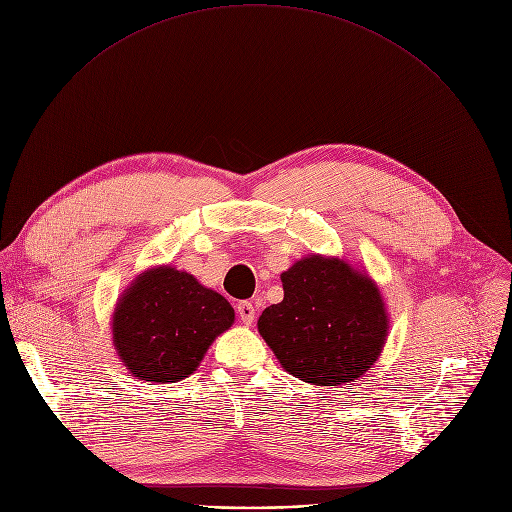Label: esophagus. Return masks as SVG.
Segmentation results:
<instances>
[{"label":"esophagus","instance_id":"esophagus-1","mask_svg":"<svg viewBox=\"0 0 512 512\" xmlns=\"http://www.w3.org/2000/svg\"><path fill=\"white\" fill-rule=\"evenodd\" d=\"M237 314L243 324H251L255 320V306L249 300H243L237 304Z\"/></svg>","mask_w":512,"mask_h":512}]
</instances>
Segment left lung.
<instances>
[{"label": "left lung", "mask_w": 512, "mask_h": 512, "mask_svg": "<svg viewBox=\"0 0 512 512\" xmlns=\"http://www.w3.org/2000/svg\"><path fill=\"white\" fill-rule=\"evenodd\" d=\"M284 300L259 316V333L292 376L314 386L361 378L382 353L388 318L378 288L349 263L306 257L282 273Z\"/></svg>", "instance_id": "1"}]
</instances>
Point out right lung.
<instances>
[{
	"label": "right lung",
	"mask_w": 512,
	"mask_h": 512,
	"mask_svg": "<svg viewBox=\"0 0 512 512\" xmlns=\"http://www.w3.org/2000/svg\"><path fill=\"white\" fill-rule=\"evenodd\" d=\"M235 322L224 296L171 267L143 273L114 312V345L145 382H179L194 374L212 341Z\"/></svg>",
	"instance_id": "1"
}]
</instances>
